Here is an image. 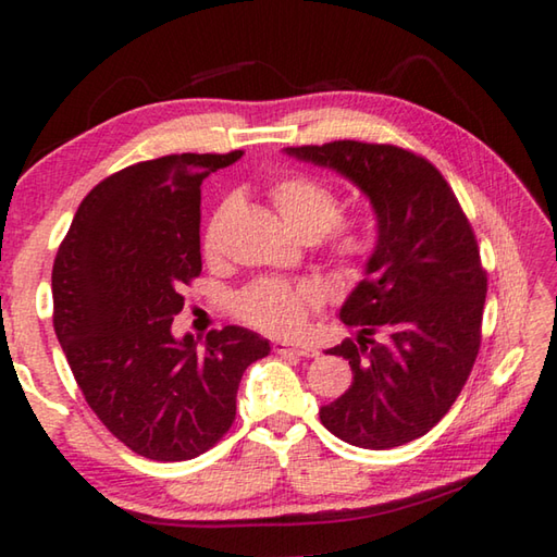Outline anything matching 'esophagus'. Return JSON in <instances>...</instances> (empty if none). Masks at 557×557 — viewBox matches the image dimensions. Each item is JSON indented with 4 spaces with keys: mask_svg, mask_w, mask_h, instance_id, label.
Returning a JSON list of instances; mask_svg holds the SVG:
<instances>
[{
    "mask_svg": "<svg viewBox=\"0 0 557 557\" xmlns=\"http://www.w3.org/2000/svg\"><path fill=\"white\" fill-rule=\"evenodd\" d=\"M272 351L280 356H305V358H317L319 348L312 344H292V342H275L272 344Z\"/></svg>",
    "mask_w": 557,
    "mask_h": 557,
    "instance_id": "1",
    "label": "esophagus"
}]
</instances>
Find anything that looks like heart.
I'll list each match as a JSON object with an SVG mask.
<instances>
[{"instance_id":"heart-1","label":"heart","mask_w":557,"mask_h":557,"mask_svg":"<svg viewBox=\"0 0 557 557\" xmlns=\"http://www.w3.org/2000/svg\"><path fill=\"white\" fill-rule=\"evenodd\" d=\"M270 199L282 219L301 238H319V248L344 275H358L369 265L375 240L361 219L342 213V199L334 188L307 174H282L270 186ZM233 201L215 206L203 225L201 248L206 258H215L223 245V228ZM324 295L312 282H287L277 277H260L233 297V314L240 322L270 334H295L309 312L322 307Z\"/></svg>"}]
</instances>
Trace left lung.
I'll return each instance as SVG.
<instances>
[{"mask_svg":"<svg viewBox=\"0 0 557 557\" xmlns=\"http://www.w3.org/2000/svg\"><path fill=\"white\" fill-rule=\"evenodd\" d=\"M287 152L346 174L379 213L369 275L342 307L361 334L326 351L346 358L354 383L319 418L348 445L400 447L445 418L474 369L486 301L474 228L440 169L412 149L334 139Z\"/></svg>","mask_w":557,"mask_h":557,"instance_id":"left-lung-1","label":"left lung"}]
</instances>
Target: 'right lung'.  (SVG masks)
<instances>
[{"label":"right lung","mask_w":557,"mask_h":557,"mask_svg":"<svg viewBox=\"0 0 557 557\" xmlns=\"http://www.w3.org/2000/svg\"><path fill=\"white\" fill-rule=\"evenodd\" d=\"M243 157L166 154L120 169L75 211L51 272L53 329L73 379L122 445L194 459L235 420L243 371L270 344L243 326L176 342L184 287L201 275V182Z\"/></svg>","instance_id":"1"}]
</instances>
